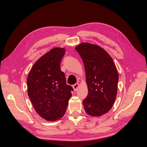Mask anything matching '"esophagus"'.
Here are the masks:
<instances>
[{"mask_svg":"<svg viewBox=\"0 0 147 147\" xmlns=\"http://www.w3.org/2000/svg\"><path fill=\"white\" fill-rule=\"evenodd\" d=\"M78 87H79V84L78 83L75 84L74 85H73V88L74 91H76L77 89L78 88Z\"/></svg>","mask_w":147,"mask_h":147,"instance_id":"1","label":"esophagus"}]
</instances>
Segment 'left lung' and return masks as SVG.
<instances>
[{"mask_svg": "<svg viewBox=\"0 0 147 147\" xmlns=\"http://www.w3.org/2000/svg\"><path fill=\"white\" fill-rule=\"evenodd\" d=\"M82 58L88 95L83 101L89 115L100 117L110 111L117 94L118 74L107 52L96 45L82 42L75 48Z\"/></svg>", "mask_w": 147, "mask_h": 147, "instance_id": "obj_1", "label": "left lung"}]
</instances>
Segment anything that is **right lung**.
I'll use <instances>...</instances> for the list:
<instances>
[{
    "instance_id": "right-lung-1",
    "label": "right lung",
    "mask_w": 147,
    "mask_h": 147,
    "mask_svg": "<svg viewBox=\"0 0 147 147\" xmlns=\"http://www.w3.org/2000/svg\"><path fill=\"white\" fill-rule=\"evenodd\" d=\"M63 48H54L32 66L27 79V93L35 111L43 119L54 121L63 117L73 88L66 84L60 62Z\"/></svg>"
}]
</instances>
